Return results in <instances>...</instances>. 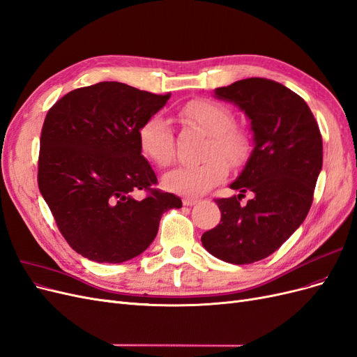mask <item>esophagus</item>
I'll return each mask as SVG.
<instances>
[{
    "label": "esophagus",
    "instance_id": "34e87169",
    "mask_svg": "<svg viewBox=\"0 0 357 357\" xmlns=\"http://www.w3.org/2000/svg\"><path fill=\"white\" fill-rule=\"evenodd\" d=\"M197 203H200V200H197V199H183V202H182L183 206H194Z\"/></svg>",
    "mask_w": 357,
    "mask_h": 357
}]
</instances>
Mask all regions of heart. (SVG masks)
Segmentation results:
<instances>
[{"mask_svg":"<svg viewBox=\"0 0 357 357\" xmlns=\"http://www.w3.org/2000/svg\"><path fill=\"white\" fill-rule=\"evenodd\" d=\"M181 120L203 130L211 136V142L206 148V162L199 166H181L163 176L166 190L199 197L215 185L222 182L228 174L229 166H240L249 155V139L243 130L234 128V117L224 105L213 100L188 102L179 112ZM144 154L153 162L166 167L174 163L176 148L175 136L170 124L162 116L149 117L137 132Z\"/></svg>","mask_w":357,"mask_h":357,"instance_id":"b5f03b06","label":"heart"}]
</instances>
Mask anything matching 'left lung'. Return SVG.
Wrapping results in <instances>:
<instances>
[{
    "label": "left lung",
    "mask_w": 357,
    "mask_h": 357,
    "mask_svg": "<svg viewBox=\"0 0 357 357\" xmlns=\"http://www.w3.org/2000/svg\"><path fill=\"white\" fill-rule=\"evenodd\" d=\"M250 121L254 149L229 188L218 199L221 222L202 236L204 249L236 266L261 261L278 250L310 211L324 160V145L305 100L280 83L246 78L213 90ZM245 192L252 199L243 206Z\"/></svg>",
    "instance_id": "8db88e82"
}]
</instances>
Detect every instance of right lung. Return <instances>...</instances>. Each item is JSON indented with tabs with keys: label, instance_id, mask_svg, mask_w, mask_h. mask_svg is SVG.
I'll return each mask as SVG.
<instances>
[{
	"label": "right lung",
	"instance_id": "1",
	"mask_svg": "<svg viewBox=\"0 0 357 357\" xmlns=\"http://www.w3.org/2000/svg\"><path fill=\"white\" fill-rule=\"evenodd\" d=\"M169 98L102 82L66 93L45 116L40 192L82 257L120 264L141 255L155 238L162 215L182 208L175 194L153 188L157 176L137 141L141 126Z\"/></svg>",
	"mask_w": 357,
	"mask_h": 357
}]
</instances>
